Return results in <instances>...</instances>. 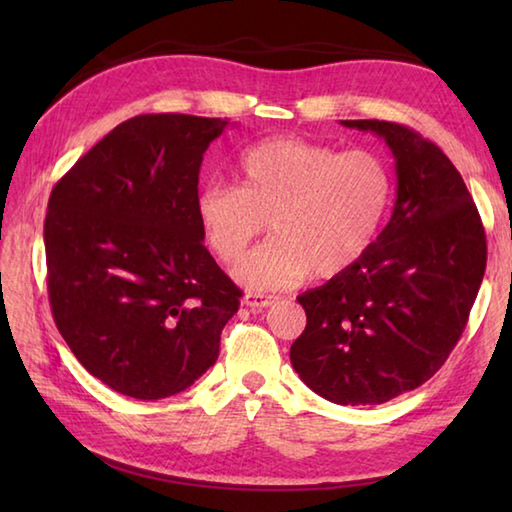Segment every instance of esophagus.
I'll list each match as a JSON object with an SVG mask.
<instances>
[{"instance_id":"esophagus-1","label":"esophagus","mask_w":512,"mask_h":512,"mask_svg":"<svg viewBox=\"0 0 512 512\" xmlns=\"http://www.w3.org/2000/svg\"><path fill=\"white\" fill-rule=\"evenodd\" d=\"M241 302H244L246 307H250V309H266V307H271L273 302H275V298L273 296H264V293H246L244 298H241Z\"/></svg>"}]
</instances>
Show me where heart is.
<instances>
[{
    "instance_id": "heart-1",
    "label": "heart",
    "mask_w": 512,
    "mask_h": 512,
    "mask_svg": "<svg viewBox=\"0 0 512 512\" xmlns=\"http://www.w3.org/2000/svg\"><path fill=\"white\" fill-rule=\"evenodd\" d=\"M237 185L207 183L194 212L207 248L237 262L268 219L271 239L241 259L248 289L277 291L334 277L366 255L393 201L388 162L370 149L336 151L302 137H268L237 160Z\"/></svg>"
}]
</instances>
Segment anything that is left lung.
I'll return each instance as SVG.
<instances>
[{"label":"left lung","instance_id":"8db88e82","mask_svg":"<svg viewBox=\"0 0 512 512\" xmlns=\"http://www.w3.org/2000/svg\"><path fill=\"white\" fill-rule=\"evenodd\" d=\"M341 124L391 149L395 207L357 264L298 296L307 327L291 345V363L329 402L384 404L447 361L479 293L488 246L461 173L436 144L393 121Z\"/></svg>","mask_w":512,"mask_h":512}]
</instances>
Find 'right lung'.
<instances>
[{
    "label": "right lung",
    "instance_id": "1",
    "mask_svg": "<svg viewBox=\"0 0 512 512\" xmlns=\"http://www.w3.org/2000/svg\"><path fill=\"white\" fill-rule=\"evenodd\" d=\"M230 121L140 115L58 180L45 219L47 289L83 368L121 395L162 400L219 357L241 291L203 246V153Z\"/></svg>",
    "mask_w": 512,
    "mask_h": 512
}]
</instances>
